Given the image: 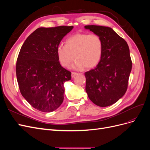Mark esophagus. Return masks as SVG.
Listing matches in <instances>:
<instances>
[{"label":"esophagus","mask_w":150,"mask_h":150,"mask_svg":"<svg viewBox=\"0 0 150 150\" xmlns=\"http://www.w3.org/2000/svg\"><path fill=\"white\" fill-rule=\"evenodd\" d=\"M77 74H78V73H76V72H72V73H71V77L72 78H74V77H75Z\"/></svg>","instance_id":"34e87169"}]
</instances>
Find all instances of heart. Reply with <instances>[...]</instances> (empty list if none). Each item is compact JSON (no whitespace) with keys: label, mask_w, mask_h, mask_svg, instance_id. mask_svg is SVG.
<instances>
[{"label":"heart","mask_w":150,"mask_h":150,"mask_svg":"<svg viewBox=\"0 0 150 150\" xmlns=\"http://www.w3.org/2000/svg\"><path fill=\"white\" fill-rule=\"evenodd\" d=\"M103 51V41L97 34L78 33L68 38L65 46L59 45L56 48L57 57L62 66L68 67L74 60V69H89L100 61Z\"/></svg>","instance_id":"heart-1"}]
</instances>
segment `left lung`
I'll return each instance as SVG.
<instances>
[{
    "mask_svg": "<svg viewBox=\"0 0 150 150\" xmlns=\"http://www.w3.org/2000/svg\"><path fill=\"white\" fill-rule=\"evenodd\" d=\"M84 28L99 35L103 44L100 61L84 73L86 91L96 105L111 106L124 96L128 88L132 68L128 45L109 27L91 25Z\"/></svg>",
    "mask_w": 150,
    "mask_h": 150,
    "instance_id": "1",
    "label": "left lung"
}]
</instances>
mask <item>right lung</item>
Returning a JSON list of instances; mask_svg holds the SVG:
<instances>
[{
  "instance_id": "right-lung-1",
  "label": "right lung",
  "mask_w": 150,
  "mask_h": 150,
  "mask_svg": "<svg viewBox=\"0 0 150 150\" xmlns=\"http://www.w3.org/2000/svg\"><path fill=\"white\" fill-rule=\"evenodd\" d=\"M73 26L39 28L26 39L16 63V75L21 94L30 105L49 112L64 100L66 81L71 72L62 67L56 48Z\"/></svg>"
}]
</instances>
